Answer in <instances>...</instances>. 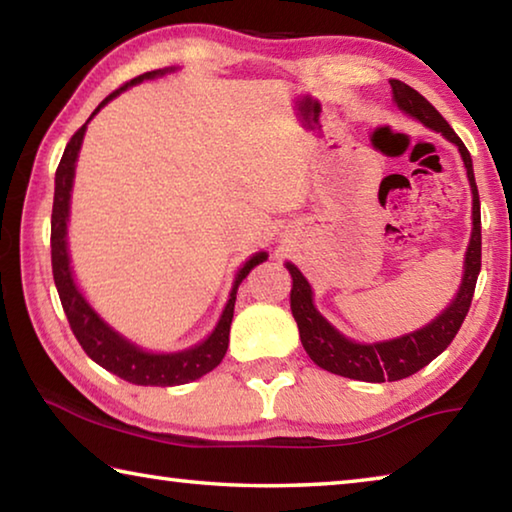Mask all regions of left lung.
<instances>
[{
    "label": "left lung",
    "instance_id": "obj_1",
    "mask_svg": "<svg viewBox=\"0 0 512 512\" xmlns=\"http://www.w3.org/2000/svg\"><path fill=\"white\" fill-rule=\"evenodd\" d=\"M391 88H393L395 103L406 112V115L420 119L424 126L443 133L449 142H454L458 146L467 169V178H470L474 228H472V239L465 255L463 284L456 300L443 311V314L433 320V323L418 329V332L402 336V339H393L384 343H354L350 339H345L343 334L336 332V329L318 314L314 302H311L309 282L302 277V273L296 266L287 264L289 273L293 277L291 311L300 329L302 348L307 350L311 361L323 370L334 372V375L359 379V381H372V384H381V381H397V379L415 375V372L427 366V363H431L449 343L454 341V336L458 334V329H461L467 311H470L476 277H479V271H481V205H479V189H476V183H474L470 151L465 149L461 137L454 133V128L447 124L445 117L440 115V112L433 108L418 90H413L411 85L395 79L391 81Z\"/></svg>",
    "mask_w": 512,
    "mask_h": 512
}]
</instances>
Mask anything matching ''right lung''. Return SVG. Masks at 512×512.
Here are the masks:
<instances>
[{"instance_id":"1","label":"right lung","mask_w":512,"mask_h":512,"mask_svg":"<svg viewBox=\"0 0 512 512\" xmlns=\"http://www.w3.org/2000/svg\"><path fill=\"white\" fill-rule=\"evenodd\" d=\"M164 74V69H155V72H146L135 76L133 81H128L117 88L106 99L99 103V108L92 112V117L106 106V103L117 97L119 92H124L128 85L142 83L144 79H153V76ZM90 117V119H92ZM88 119V121H90ZM88 121L72 135V140L67 142L63 158L56 169V192H54V210H51V271H54V282L60 296V305L65 309V316L69 320V327L76 336V341L81 343V348L92 361H97L101 368H106L112 375L131 381L137 386H178L194 381L198 377L207 375V372L219 366L221 359L225 357L230 341V323L235 316V300L237 289L244 282V277L253 271L257 264H262L268 257L266 253H257L248 259L244 268L237 273L235 287H232L228 305L223 309V316L219 325L214 327L210 339L196 345L192 350L176 352V354H149L135 345L121 339L117 332L103 323V320L94 314L92 307L85 302L81 291L76 289L72 268H69L67 257V216H69V192H72L74 183V167H76V155H79L85 128Z\"/></svg>"}]
</instances>
